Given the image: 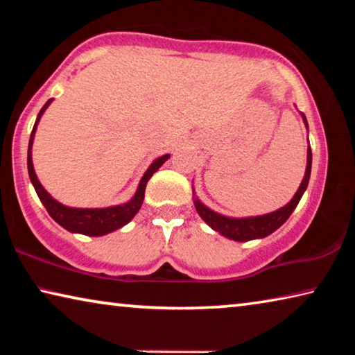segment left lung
Returning <instances> with one entry per match:
<instances>
[{
  "mask_svg": "<svg viewBox=\"0 0 355 355\" xmlns=\"http://www.w3.org/2000/svg\"><path fill=\"white\" fill-rule=\"evenodd\" d=\"M304 122L307 125V119L302 114ZM309 127V125H307ZM310 172H311V148L309 147L307 153V169H305V177L300 183L299 189L290 203H286L284 208L277 209V211L264 214V216H257V218H244V219H233V218H225V216H220L218 213L211 211V209L207 208L203 203L199 200H194V205L197 213L200 214V218L207 222V224L214 228L216 232H219L220 235L225 238H230L233 241H250V239L255 238H264L271 235L272 232L277 230V228L285 224V220L290 218L294 208L297 207L300 197L307 189L309 180H310Z\"/></svg>",
  "mask_w": 355,
  "mask_h": 355,
  "instance_id": "obj_1",
  "label": "left lung"
}]
</instances>
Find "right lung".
<instances>
[{
  "mask_svg": "<svg viewBox=\"0 0 355 355\" xmlns=\"http://www.w3.org/2000/svg\"><path fill=\"white\" fill-rule=\"evenodd\" d=\"M50 103H51V100H48L44 105V107L40 110L37 120H35V123H34L31 137H29V147H28L29 178H31L34 189H35V192H37V196L42 200V203H44V207L46 208L48 214H50L59 225H62L65 230L73 232V233H83V235H87V236L106 235V233H111L114 230H117V228L123 227L125 224H128V222L135 218V214L141 209V205L144 202V194H146V186H147V182L150 180V177H152L153 173L166 163L167 158H169V155H164L156 161H153V164L148 167L146 173H144V177L139 183V188H137L135 197L128 203H125V205L111 207V208H95V209L64 207V205H61V203L53 199V197L44 189V186L40 184L37 177H35L33 159H31V147H33L35 128H37L40 116L44 114L46 106Z\"/></svg>",
  "mask_w": 355,
  "mask_h": 355,
  "instance_id": "1",
  "label": "right lung"
}]
</instances>
